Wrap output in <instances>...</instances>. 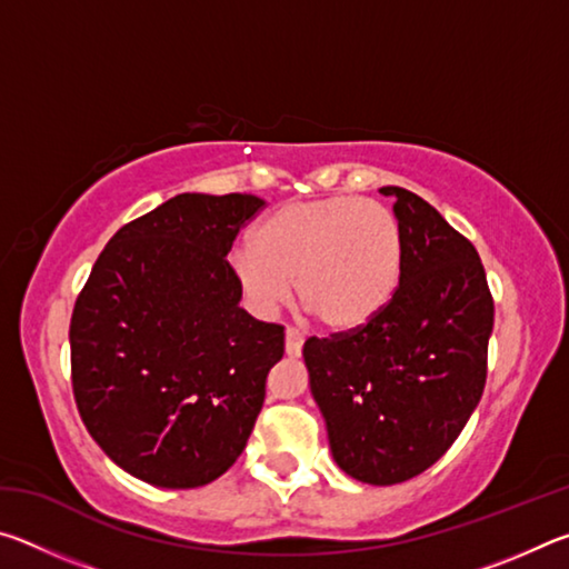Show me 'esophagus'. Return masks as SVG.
Returning <instances> with one entry per match:
<instances>
[{"instance_id": "34e87169", "label": "esophagus", "mask_w": 569, "mask_h": 569, "mask_svg": "<svg viewBox=\"0 0 569 569\" xmlns=\"http://www.w3.org/2000/svg\"><path fill=\"white\" fill-rule=\"evenodd\" d=\"M303 333L298 329H288L286 331V353L291 356V359H296V356H301V349H303Z\"/></svg>"}]
</instances>
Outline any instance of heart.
Listing matches in <instances>:
<instances>
[{"label":"heart","mask_w":569,"mask_h":569,"mask_svg":"<svg viewBox=\"0 0 569 569\" xmlns=\"http://www.w3.org/2000/svg\"><path fill=\"white\" fill-rule=\"evenodd\" d=\"M403 271L397 216L377 200L329 196L286 203L263 218L250 246L230 253L240 293L258 313L291 296L331 331H356L387 311Z\"/></svg>","instance_id":"1"}]
</instances>
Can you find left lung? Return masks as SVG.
<instances>
[{
    "label": "left lung",
    "mask_w": 569,
    "mask_h": 569,
    "mask_svg": "<svg viewBox=\"0 0 569 569\" xmlns=\"http://www.w3.org/2000/svg\"><path fill=\"white\" fill-rule=\"evenodd\" d=\"M403 236L399 291L379 319L303 343L333 461L389 487L455 445L487 381L495 301L469 240L413 192L387 186Z\"/></svg>",
    "instance_id": "left-lung-1"
}]
</instances>
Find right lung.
I'll use <instances>...</instances> for the list:
<instances>
[{"mask_svg":"<svg viewBox=\"0 0 569 569\" xmlns=\"http://www.w3.org/2000/svg\"><path fill=\"white\" fill-rule=\"evenodd\" d=\"M266 200L182 192L122 226L70 323L72 391L90 437L152 487L233 467L283 356V326L240 308L226 256Z\"/></svg>","mask_w":569,"mask_h":569,"instance_id":"add662e5","label":"right lung"}]
</instances>
